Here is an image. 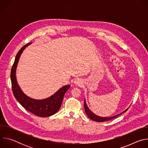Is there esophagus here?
<instances>
[{
    "mask_svg": "<svg viewBox=\"0 0 148 148\" xmlns=\"http://www.w3.org/2000/svg\"><path fill=\"white\" fill-rule=\"evenodd\" d=\"M74 83L75 86H81L82 84V81L81 80V79L79 78H76L74 81Z\"/></svg>",
    "mask_w": 148,
    "mask_h": 148,
    "instance_id": "obj_1",
    "label": "esophagus"
}]
</instances>
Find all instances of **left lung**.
<instances>
[{"label":"left lung","instance_id":"obj_1","mask_svg":"<svg viewBox=\"0 0 148 148\" xmlns=\"http://www.w3.org/2000/svg\"><path fill=\"white\" fill-rule=\"evenodd\" d=\"M84 109H85V112L86 113V114L88 115V116L92 120L94 121H96V122H105V121H109V120H111L112 119H114L116 117H118V116H119L120 115H121L122 114L125 112L126 111H127L128 110V108L126 109V110H125L124 111H123L122 112L120 113L118 115H116L115 116H111V117H101V116H99L98 115H96L95 114H94L89 108L88 107H87V103H86V100H84Z\"/></svg>","mask_w":148,"mask_h":148}]
</instances>
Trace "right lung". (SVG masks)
Returning a JSON list of instances; mask_svg holds the SVG:
<instances>
[{"instance_id": "obj_1", "label": "right lung", "mask_w": 148, "mask_h": 148, "mask_svg": "<svg viewBox=\"0 0 148 148\" xmlns=\"http://www.w3.org/2000/svg\"><path fill=\"white\" fill-rule=\"evenodd\" d=\"M31 43L25 45L17 53L13 64L10 79L13 95L17 101L22 105L27 111L40 117L50 116L56 114L60 108L65 93L70 88V86H65L58 90L54 94L44 99H34L26 95L20 88L17 82L16 71L17 63L21 54L25 48Z\"/></svg>"}]
</instances>
